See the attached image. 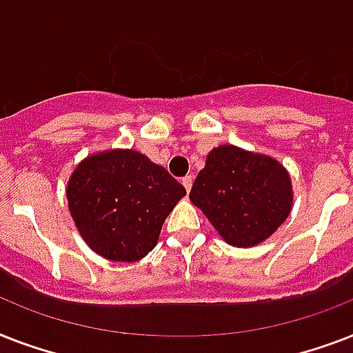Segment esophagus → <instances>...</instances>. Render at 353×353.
<instances>
[{
  "label": "esophagus",
  "instance_id": "obj_1",
  "mask_svg": "<svg viewBox=\"0 0 353 353\" xmlns=\"http://www.w3.org/2000/svg\"><path fill=\"white\" fill-rule=\"evenodd\" d=\"M192 181H194V176H185L181 179L183 187L187 188V192H190V188H192Z\"/></svg>",
  "mask_w": 353,
  "mask_h": 353
}]
</instances>
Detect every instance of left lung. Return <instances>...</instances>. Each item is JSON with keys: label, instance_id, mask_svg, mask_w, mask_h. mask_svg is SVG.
<instances>
[{"label": "left lung", "instance_id": "left-lung-1", "mask_svg": "<svg viewBox=\"0 0 353 353\" xmlns=\"http://www.w3.org/2000/svg\"><path fill=\"white\" fill-rule=\"evenodd\" d=\"M190 201L234 247H251L273 234L290 216L291 179L279 161L231 144L207 155Z\"/></svg>", "mask_w": 353, "mask_h": 353}]
</instances>
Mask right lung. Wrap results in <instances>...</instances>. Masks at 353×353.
<instances>
[{
    "label": "right lung",
    "mask_w": 353,
    "mask_h": 353,
    "mask_svg": "<svg viewBox=\"0 0 353 353\" xmlns=\"http://www.w3.org/2000/svg\"><path fill=\"white\" fill-rule=\"evenodd\" d=\"M187 194L181 183L133 150L91 155L68 183L69 210L85 243L115 262H137Z\"/></svg>",
    "instance_id": "obj_1"
}]
</instances>
